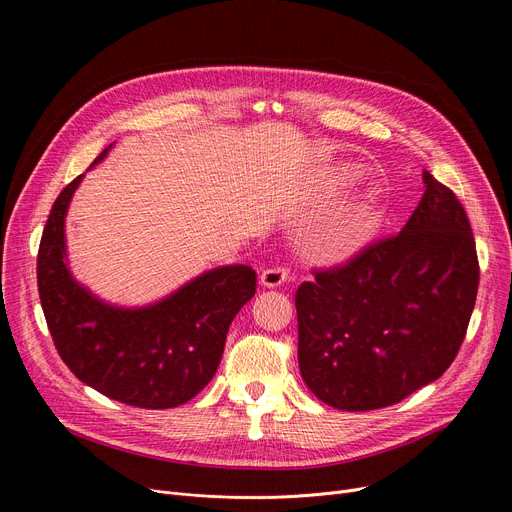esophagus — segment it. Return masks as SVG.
Segmentation results:
<instances>
[{"mask_svg":"<svg viewBox=\"0 0 512 512\" xmlns=\"http://www.w3.org/2000/svg\"><path fill=\"white\" fill-rule=\"evenodd\" d=\"M290 276V270L284 265H276V267H270V270H263L261 274V284L267 286V288H276V286H282Z\"/></svg>","mask_w":512,"mask_h":512,"instance_id":"esophagus-1","label":"esophagus"}]
</instances>
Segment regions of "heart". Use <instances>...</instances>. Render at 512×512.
<instances>
[{"label":"heart","mask_w":512,"mask_h":512,"mask_svg":"<svg viewBox=\"0 0 512 512\" xmlns=\"http://www.w3.org/2000/svg\"><path fill=\"white\" fill-rule=\"evenodd\" d=\"M342 176L346 182H355L359 172L344 170ZM378 205L380 191L378 188H367L355 205L342 211L324 232L315 236V253L328 259H344L361 251L371 240L375 230H378Z\"/></svg>","instance_id":"obj_1"}]
</instances>
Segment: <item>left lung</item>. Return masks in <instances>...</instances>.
<instances>
[{
  "label": "left lung",
  "instance_id": "8db88e82",
  "mask_svg": "<svg viewBox=\"0 0 512 512\" xmlns=\"http://www.w3.org/2000/svg\"><path fill=\"white\" fill-rule=\"evenodd\" d=\"M425 193L398 234L313 270L294 294L307 388L340 411L390 407L432 384L465 340L479 286L465 207L423 172Z\"/></svg>",
  "mask_w": 512,
  "mask_h": 512
}]
</instances>
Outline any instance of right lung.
Returning <instances> with one entry per match:
<instances>
[{"label": "right lung", "mask_w": 512, "mask_h": 512, "mask_svg": "<svg viewBox=\"0 0 512 512\" xmlns=\"http://www.w3.org/2000/svg\"><path fill=\"white\" fill-rule=\"evenodd\" d=\"M80 180L83 174L53 203L37 255L39 299L53 344L76 378L107 398L139 409L184 405L215 375L228 328L253 299L257 274L249 265L215 267L141 309L99 301L66 263L64 220Z\"/></svg>", "instance_id": "add662e5"}]
</instances>
